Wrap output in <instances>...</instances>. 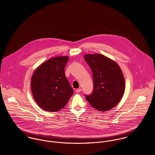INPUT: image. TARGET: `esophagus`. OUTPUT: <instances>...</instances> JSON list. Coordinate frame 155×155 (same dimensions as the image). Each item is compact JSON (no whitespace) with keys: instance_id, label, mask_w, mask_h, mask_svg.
<instances>
[{"instance_id":"1","label":"esophagus","mask_w":155,"mask_h":155,"mask_svg":"<svg viewBox=\"0 0 155 155\" xmlns=\"http://www.w3.org/2000/svg\"><path fill=\"white\" fill-rule=\"evenodd\" d=\"M81 91H82V89H81V88H78V89H77L76 90V93H79V92H81Z\"/></svg>"}]
</instances>
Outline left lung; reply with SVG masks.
<instances>
[{
  "label": "left lung",
  "instance_id": "1",
  "mask_svg": "<svg viewBox=\"0 0 155 155\" xmlns=\"http://www.w3.org/2000/svg\"><path fill=\"white\" fill-rule=\"evenodd\" d=\"M84 58L91 69L94 90L86 99L101 111L114 108L120 101L125 89V81L119 66L104 55L86 54Z\"/></svg>",
  "mask_w": 155,
  "mask_h": 155
}]
</instances>
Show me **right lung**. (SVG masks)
<instances>
[{
	"instance_id": "1",
	"label": "right lung",
	"mask_w": 155,
	"mask_h": 155,
	"mask_svg": "<svg viewBox=\"0 0 155 155\" xmlns=\"http://www.w3.org/2000/svg\"><path fill=\"white\" fill-rule=\"evenodd\" d=\"M68 60V56L51 58L38 67L32 74L31 87L33 97L45 111H59L73 94L64 73Z\"/></svg>"
}]
</instances>
